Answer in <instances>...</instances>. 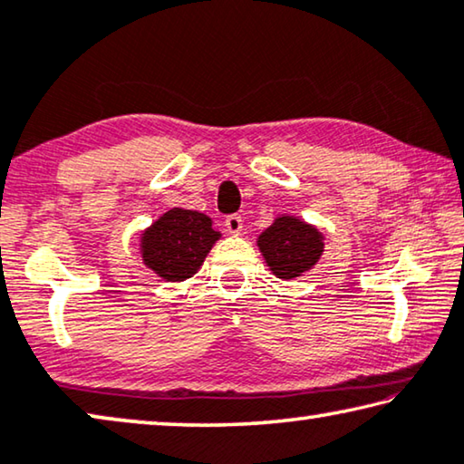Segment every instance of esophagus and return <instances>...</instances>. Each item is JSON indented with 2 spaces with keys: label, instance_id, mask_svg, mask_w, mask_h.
<instances>
[{
  "label": "esophagus",
  "instance_id": "esophagus-1",
  "mask_svg": "<svg viewBox=\"0 0 464 464\" xmlns=\"http://www.w3.org/2000/svg\"><path fill=\"white\" fill-rule=\"evenodd\" d=\"M225 225H227V231L233 233V235H239L241 233V227H244L239 214H229V217L225 218Z\"/></svg>",
  "mask_w": 464,
  "mask_h": 464
}]
</instances>
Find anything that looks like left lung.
<instances>
[{
  "label": "left lung",
  "instance_id": "obj_1",
  "mask_svg": "<svg viewBox=\"0 0 464 464\" xmlns=\"http://www.w3.org/2000/svg\"><path fill=\"white\" fill-rule=\"evenodd\" d=\"M258 247L279 279H294L319 262L323 235L300 218L279 217L260 235Z\"/></svg>",
  "mask_w": 464,
  "mask_h": 464
}]
</instances>
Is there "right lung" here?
I'll return each instance as SVG.
<instances>
[{"label": "right lung", "mask_w": 464, "mask_h": 464, "mask_svg": "<svg viewBox=\"0 0 464 464\" xmlns=\"http://www.w3.org/2000/svg\"><path fill=\"white\" fill-rule=\"evenodd\" d=\"M220 237L210 217L172 208L141 235L143 262L166 281H183L202 266L206 254Z\"/></svg>", "instance_id": "1"}]
</instances>
